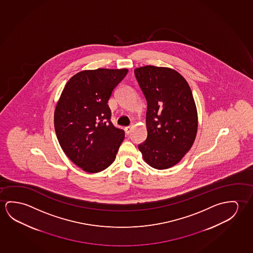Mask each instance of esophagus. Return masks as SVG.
Wrapping results in <instances>:
<instances>
[{"instance_id": "obj_1", "label": "esophagus", "mask_w": 253, "mask_h": 253, "mask_svg": "<svg viewBox=\"0 0 253 253\" xmlns=\"http://www.w3.org/2000/svg\"><path fill=\"white\" fill-rule=\"evenodd\" d=\"M132 129V126H126V128H125V131H126V133L128 135L129 133L131 132Z\"/></svg>"}]
</instances>
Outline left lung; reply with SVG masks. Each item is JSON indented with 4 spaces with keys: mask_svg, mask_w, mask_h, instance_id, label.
Wrapping results in <instances>:
<instances>
[{
    "mask_svg": "<svg viewBox=\"0 0 253 253\" xmlns=\"http://www.w3.org/2000/svg\"><path fill=\"white\" fill-rule=\"evenodd\" d=\"M134 75L148 105V136L138 149L153 168H170L188 152L196 137L193 93L185 78L171 68L145 66L135 68Z\"/></svg>",
    "mask_w": 253,
    "mask_h": 253,
    "instance_id": "8db88e82",
    "label": "left lung"
}]
</instances>
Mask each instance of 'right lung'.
<instances>
[{"label":"right lung","mask_w":253,"mask_h":253,"mask_svg":"<svg viewBox=\"0 0 253 253\" xmlns=\"http://www.w3.org/2000/svg\"><path fill=\"white\" fill-rule=\"evenodd\" d=\"M128 69L97 68L71 77L54 112V128L61 149L86 172L104 170L113 164L125 132L111 121L109 98Z\"/></svg>","instance_id":"1"}]
</instances>
